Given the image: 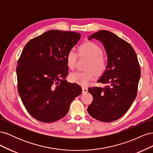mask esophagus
<instances>
[{
  "label": "esophagus",
  "mask_w": 153,
  "mask_h": 153,
  "mask_svg": "<svg viewBox=\"0 0 153 153\" xmlns=\"http://www.w3.org/2000/svg\"><path fill=\"white\" fill-rule=\"evenodd\" d=\"M82 92H84V93H86V92H88L87 88L85 87H82Z\"/></svg>",
  "instance_id": "1"
}]
</instances>
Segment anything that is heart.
<instances>
[{
    "label": "heart",
    "mask_w": 153,
    "mask_h": 153,
    "mask_svg": "<svg viewBox=\"0 0 153 153\" xmlns=\"http://www.w3.org/2000/svg\"><path fill=\"white\" fill-rule=\"evenodd\" d=\"M78 54L80 57L87 59L84 67L85 70L71 73L69 78L71 82L86 85L94 77L95 73L96 75H101L106 71L107 62L99 45L90 41L82 43L78 48ZM76 61V53L73 50H69L66 55V62L69 69H75Z\"/></svg>",
    "instance_id": "obj_1"
}]
</instances>
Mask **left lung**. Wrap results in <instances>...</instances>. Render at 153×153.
<instances>
[{
    "label": "left lung",
    "mask_w": 153,
    "mask_h": 153,
    "mask_svg": "<svg viewBox=\"0 0 153 153\" xmlns=\"http://www.w3.org/2000/svg\"><path fill=\"white\" fill-rule=\"evenodd\" d=\"M92 39L101 41L107 53V67L98 80L106 86L88 89L93 100L87 111L98 121L112 122L126 114L136 98L140 64L131 45L112 32L99 30L89 36Z\"/></svg>",
    "instance_id": "left-lung-1"
}]
</instances>
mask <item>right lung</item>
Wrapping results in <instances>:
<instances>
[{"instance_id":"1","label":"right lung","mask_w":153,"mask_h":153,"mask_svg":"<svg viewBox=\"0 0 153 153\" xmlns=\"http://www.w3.org/2000/svg\"><path fill=\"white\" fill-rule=\"evenodd\" d=\"M80 34L51 30L32 39L18 61V91L32 117L53 123L65 116L72 101L82 93L77 84L68 82L66 55Z\"/></svg>"}]
</instances>
